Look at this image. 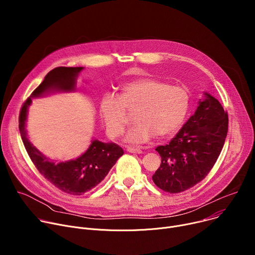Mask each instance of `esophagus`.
<instances>
[{"instance_id":"1","label":"esophagus","mask_w":255,"mask_h":255,"mask_svg":"<svg viewBox=\"0 0 255 255\" xmlns=\"http://www.w3.org/2000/svg\"><path fill=\"white\" fill-rule=\"evenodd\" d=\"M126 150H127L128 152H131V153H138V154H140V153L143 152L142 149H140L139 147H133V146H127V147H126Z\"/></svg>"}]
</instances>
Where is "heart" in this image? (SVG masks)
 Instances as JSON below:
<instances>
[{"mask_svg": "<svg viewBox=\"0 0 255 255\" xmlns=\"http://www.w3.org/2000/svg\"><path fill=\"white\" fill-rule=\"evenodd\" d=\"M189 107L187 89L142 78L123 85L120 97L106 93L101 99L100 115L109 137L117 138L128 123L127 110H137V124L129 129L124 139L131 144H141L155 135L165 137L175 132L183 124Z\"/></svg>", "mask_w": 255, "mask_h": 255, "instance_id": "obj_1", "label": "heart"}]
</instances>
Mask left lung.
Instances as JSON below:
<instances>
[{
    "mask_svg": "<svg viewBox=\"0 0 255 255\" xmlns=\"http://www.w3.org/2000/svg\"><path fill=\"white\" fill-rule=\"evenodd\" d=\"M228 132V114L210 94L195 114L166 145L156 147L161 157L153 183L162 191L184 192L203 180L219 157Z\"/></svg>",
    "mask_w": 255,
    "mask_h": 255,
    "instance_id": "1",
    "label": "left lung"
}]
</instances>
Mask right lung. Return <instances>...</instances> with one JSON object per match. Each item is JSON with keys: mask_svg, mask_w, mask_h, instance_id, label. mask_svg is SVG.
<instances>
[{"mask_svg": "<svg viewBox=\"0 0 255 255\" xmlns=\"http://www.w3.org/2000/svg\"><path fill=\"white\" fill-rule=\"evenodd\" d=\"M83 69L84 67L58 66L50 70L44 81L23 104L19 116V130L24 146L36 168L54 187L74 196H81L98 186L118 158L124 154L123 149L116 143L93 140L88 150L80 157L74 160L55 162L45 157L33 146L27 137L25 126L28 107L32 98L41 97L49 91H75L77 78Z\"/></svg>", "mask_w": 255, "mask_h": 255, "instance_id": "add662e5", "label": "right lung"}]
</instances>
